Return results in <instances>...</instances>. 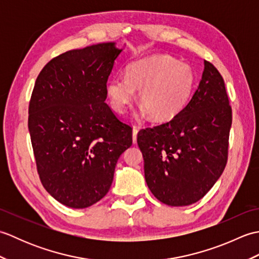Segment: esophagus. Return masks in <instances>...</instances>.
Segmentation results:
<instances>
[{"label":"esophagus","instance_id":"obj_1","mask_svg":"<svg viewBox=\"0 0 259 259\" xmlns=\"http://www.w3.org/2000/svg\"><path fill=\"white\" fill-rule=\"evenodd\" d=\"M137 135H138V128H137V126H134V129H133V141H134V144H136V142H137Z\"/></svg>","mask_w":259,"mask_h":259}]
</instances>
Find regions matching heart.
Wrapping results in <instances>:
<instances>
[{
	"label": "heart",
	"instance_id": "1",
	"mask_svg": "<svg viewBox=\"0 0 259 259\" xmlns=\"http://www.w3.org/2000/svg\"><path fill=\"white\" fill-rule=\"evenodd\" d=\"M196 85L195 71L168 54H155L130 63L125 75L113 76L106 91L114 111L123 113L139 90L144 112L155 121L175 118L190 101Z\"/></svg>",
	"mask_w": 259,
	"mask_h": 259
}]
</instances>
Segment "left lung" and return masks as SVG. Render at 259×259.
Wrapping results in <instances>:
<instances>
[{
    "label": "left lung",
    "mask_w": 259,
    "mask_h": 259,
    "mask_svg": "<svg viewBox=\"0 0 259 259\" xmlns=\"http://www.w3.org/2000/svg\"><path fill=\"white\" fill-rule=\"evenodd\" d=\"M203 64L199 85L183 111L137 137L146 183L168 206L200 200L227 163L232 107L222 74L209 61Z\"/></svg>",
    "instance_id": "left-lung-1"
}]
</instances>
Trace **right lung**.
<instances>
[{"instance_id":"obj_1","label":"right lung","mask_w":259,"mask_h":259,"mask_svg":"<svg viewBox=\"0 0 259 259\" xmlns=\"http://www.w3.org/2000/svg\"><path fill=\"white\" fill-rule=\"evenodd\" d=\"M122 49L114 42L67 51L37 75L29 131L37 174L54 199L87 208L107 195L133 129L115 117L106 85Z\"/></svg>"}]
</instances>
